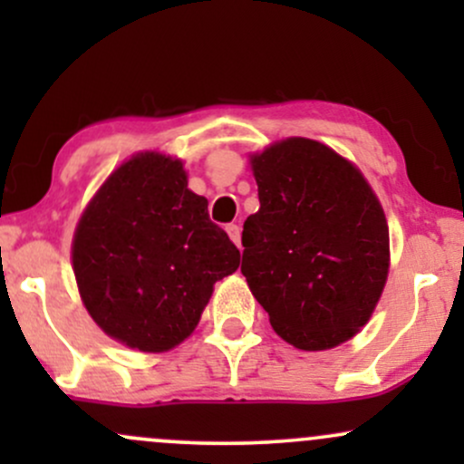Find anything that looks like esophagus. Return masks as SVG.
<instances>
[{
	"label": "esophagus",
	"instance_id": "1",
	"mask_svg": "<svg viewBox=\"0 0 464 464\" xmlns=\"http://www.w3.org/2000/svg\"><path fill=\"white\" fill-rule=\"evenodd\" d=\"M227 233L233 239V244L237 248H242V228H239V225H227Z\"/></svg>",
	"mask_w": 464,
	"mask_h": 464
}]
</instances>
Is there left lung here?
I'll return each instance as SVG.
<instances>
[{"label": "left lung", "mask_w": 464, "mask_h": 464, "mask_svg": "<svg viewBox=\"0 0 464 464\" xmlns=\"http://www.w3.org/2000/svg\"><path fill=\"white\" fill-rule=\"evenodd\" d=\"M259 211L242 275L276 335L301 351L347 343L371 321L391 268L382 202L355 163L307 137L248 154Z\"/></svg>", "instance_id": "obj_1"}]
</instances>
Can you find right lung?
Instances as JSON below:
<instances>
[{"label": "right lung", "instance_id": "add662e5", "mask_svg": "<svg viewBox=\"0 0 464 464\" xmlns=\"http://www.w3.org/2000/svg\"><path fill=\"white\" fill-rule=\"evenodd\" d=\"M188 188L185 163L132 154L100 185L73 231L72 268L102 332L141 353H165L198 327L216 281L239 250Z\"/></svg>", "mask_w": 464, "mask_h": 464}]
</instances>
